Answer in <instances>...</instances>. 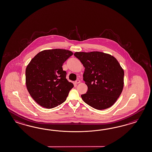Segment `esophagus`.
I'll return each instance as SVG.
<instances>
[{"mask_svg":"<svg viewBox=\"0 0 152 152\" xmlns=\"http://www.w3.org/2000/svg\"><path fill=\"white\" fill-rule=\"evenodd\" d=\"M75 83H76V84H78V83H80V80H77L75 81Z\"/></svg>","mask_w":152,"mask_h":152,"instance_id":"34e87169","label":"esophagus"}]
</instances>
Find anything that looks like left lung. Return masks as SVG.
Instances as JSON below:
<instances>
[{"label": "left lung", "instance_id": "left-lung-1", "mask_svg": "<svg viewBox=\"0 0 152 152\" xmlns=\"http://www.w3.org/2000/svg\"><path fill=\"white\" fill-rule=\"evenodd\" d=\"M74 56L85 67L83 79L88 90L82 99L97 110L111 107L124 87V71L118 61L103 52H76Z\"/></svg>", "mask_w": 152, "mask_h": 152}]
</instances>
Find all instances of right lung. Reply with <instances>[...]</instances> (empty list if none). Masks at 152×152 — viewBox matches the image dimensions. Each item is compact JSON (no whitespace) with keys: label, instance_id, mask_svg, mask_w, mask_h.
Listing matches in <instances>:
<instances>
[{"label":"right lung","instance_id":"right-lung-1","mask_svg":"<svg viewBox=\"0 0 152 152\" xmlns=\"http://www.w3.org/2000/svg\"><path fill=\"white\" fill-rule=\"evenodd\" d=\"M73 53L55 49L39 52L26 69L27 89L41 107L51 109L64 103L74 85L67 81L63 64Z\"/></svg>","mask_w":152,"mask_h":152}]
</instances>
